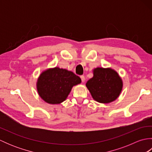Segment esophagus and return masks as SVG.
Here are the masks:
<instances>
[{"label":"esophagus","instance_id":"34e87169","mask_svg":"<svg viewBox=\"0 0 152 152\" xmlns=\"http://www.w3.org/2000/svg\"><path fill=\"white\" fill-rule=\"evenodd\" d=\"M80 78H81V80H82V82H85L86 78H85L84 76H80Z\"/></svg>","mask_w":152,"mask_h":152}]
</instances>
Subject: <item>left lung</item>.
<instances>
[{
  "label": "left lung",
  "mask_w": 152,
  "mask_h": 152,
  "mask_svg": "<svg viewBox=\"0 0 152 152\" xmlns=\"http://www.w3.org/2000/svg\"><path fill=\"white\" fill-rule=\"evenodd\" d=\"M93 76L86 83L93 99L100 103H110L117 99L123 88V81L118 73L111 68L97 67Z\"/></svg>",
  "instance_id": "1"
}]
</instances>
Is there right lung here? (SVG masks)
<instances>
[{"instance_id":"obj_1","label":"right lung","mask_w":152,"mask_h":152,"mask_svg":"<svg viewBox=\"0 0 152 152\" xmlns=\"http://www.w3.org/2000/svg\"><path fill=\"white\" fill-rule=\"evenodd\" d=\"M81 82L80 77L72 72L56 66L40 74L37 82V89L44 101L57 104L65 101L72 87Z\"/></svg>"}]
</instances>
